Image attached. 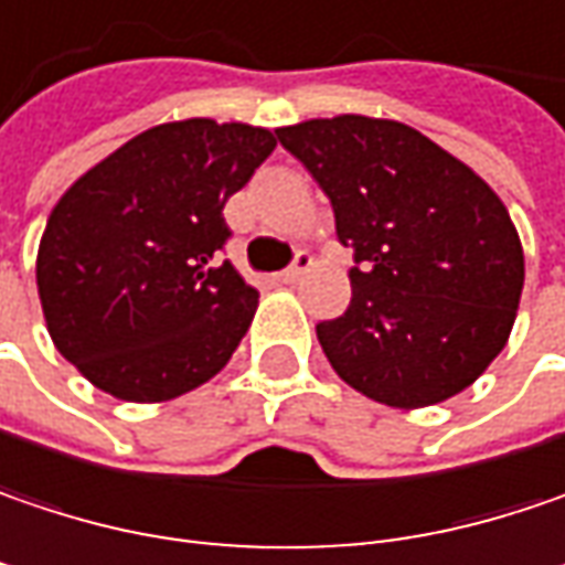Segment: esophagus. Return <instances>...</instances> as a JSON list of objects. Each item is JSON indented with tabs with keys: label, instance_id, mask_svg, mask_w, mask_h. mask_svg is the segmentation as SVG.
<instances>
[{
	"label": "esophagus",
	"instance_id": "obj_1",
	"mask_svg": "<svg viewBox=\"0 0 565 565\" xmlns=\"http://www.w3.org/2000/svg\"><path fill=\"white\" fill-rule=\"evenodd\" d=\"M310 265H313V258L307 255V252H300L297 258H294V265L290 268H284L281 275H278V281L281 284H297L307 271H310Z\"/></svg>",
	"mask_w": 565,
	"mask_h": 565
}]
</instances>
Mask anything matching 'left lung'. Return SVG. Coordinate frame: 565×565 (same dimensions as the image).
<instances>
[{
    "label": "left lung",
    "instance_id": "left-lung-1",
    "mask_svg": "<svg viewBox=\"0 0 565 565\" xmlns=\"http://www.w3.org/2000/svg\"><path fill=\"white\" fill-rule=\"evenodd\" d=\"M354 249L349 310L316 326L342 381L393 409L467 390L505 349L524 252L499 194L399 120L316 117L275 130Z\"/></svg>",
    "mask_w": 565,
    "mask_h": 565
}]
</instances>
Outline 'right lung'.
Returning <instances> with one entry per match:
<instances>
[{
    "instance_id": "obj_1",
    "label": "right lung",
    "mask_w": 565,
    "mask_h": 565,
    "mask_svg": "<svg viewBox=\"0 0 565 565\" xmlns=\"http://www.w3.org/2000/svg\"><path fill=\"white\" fill-rule=\"evenodd\" d=\"M278 147L252 124L191 117L127 140L56 201L38 294L56 351L127 403H166L226 367L258 290L220 262L223 204Z\"/></svg>"
}]
</instances>
